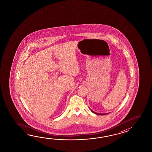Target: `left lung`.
Instances as JSON below:
<instances>
[{
  "label": "left lung",
  "instance_id": "left-lung-1",
  "mask_svg": "<svg viewBox=\"0 0 152 152\" xmlns=\"http://www.w3.org/2000/svg\"><path fill=\"white\" fill-rule=\"evenodd\" d=\"M91 110V111L93 113H95V114H96V115H106V114H107V113H96V112H94V111H92V110Z\"/></svg>",
  "mask_w": 152,
  "mask_h": 152
}]
</instances>
